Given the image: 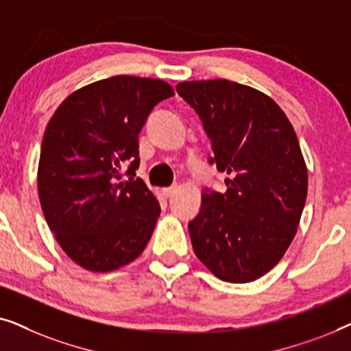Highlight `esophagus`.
Masks as SVG:
<instances>
[{
	"mask_svg": "<svg viewBox=\"0 0 351 351\" xmlns=\"http://www.w3.org/2000/svg\"><path fill=\"white\" fill-rule=\"evenodd\" d=\"M162 195L166 196V198H169V196H172L177 191V185H172V186H166V189H162Z\"/></svg>",
	"mask_w": 351,
	"mask_h": 351,
	"instance_id": "34e87169",
	"label": "esophagus"
}]
</instances>
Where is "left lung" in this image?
I'll use <instances>...</instances> for the list:
<instances>
[{
  "label": "left lung",
  "mask_w": 351,
  "mask_h": 351,
  "mask_svg": "<svg viewBox=\"0 0 351 351\" xmlns=\"http://www.w3.org/2000/svg\"><path fill=\"white\" fill-rule=\"evenodd\" d=\"M176 89L203 121L209 162L228 174L225 193L201 195L189 223L193 251L219 280H257L285 256L305 206L308 174L294 128L275 100L234 81Z\"/></svg>",
  "instance_id": "left-lung-1"
}]
</instances>
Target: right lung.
<instances>
[{"instance_id": "add662e5", "label": "right lung", "mask_w": 351, "mask_h": 351, "mask_svg": "<svg viewBox=\"0 0 351 351\" xmlns=\"http://www.w3.org/2000/svg\"><path fill=\"white\" fill-rule=\"evenodd\" d=\"M172 95L166 81L118 75L75 90L47 123L38 165L43 214L64 252L86 270L128 265L150 241L161 208L145 182L134 179L138 132Z\"/></svg>"}]
</instances>
